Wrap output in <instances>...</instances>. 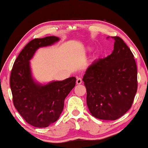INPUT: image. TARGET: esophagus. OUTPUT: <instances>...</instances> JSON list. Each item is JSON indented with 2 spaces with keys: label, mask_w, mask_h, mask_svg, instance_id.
I'll use <instances>...</instances> for the list:
<instances>
[{
  "label": "esophagus",
  "mask_w": 148,
  "mask_h": 148,
  "mask_svg": "<svg viewBox=\"0 0 148 148\" xmlns=\"http://www.w3.org/2000/svg\"><path fill=\"white\" fill-rule=\"evenodd\" d=\"M82 83V78H81V77H78V78H77V80H76V84L77 85H79V84H81Z\"/></svg>",
  "instance_id": "esophagus-1"
}]
</instances>
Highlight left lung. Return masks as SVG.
<instances>
[{
    "instance_id": "8db88e82",
    "label": "left lung",
    "mask_w": 148,
    "mask_h": 148,
    "mask_svg": "<svg viewBox=\"0 0 148 148\" xmlns=\"http://www.w3.org/2000/svg\"><path fill=\"white\" fill-rule=\"evenodd\" d=\"M112 38V53L92 62L83 77L90 113L103 120H116L123 116L131 108L138 87L133 54L121 38Z\"/></svg>"
}]
</instances>
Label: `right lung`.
Instances as JSON below:
<instances>
[{
  "label": "right lung",
  "mask_w": 148,
  "mask_h": 148,
  "mask_svg": "<svg viewBox=\"0 0 148 148\" xmlns=\"http://www.w3.org/2000/svg\"><path fill=\"white\" fill-rule=\"evenodd\" d=\"M59 40L54 36L32 40L20 52L12 69L10 84L14 106L27 123L39 128L48 127L59 119L64 99L76 85L75 77L44 86L32 77L29 61L36 50Z\"/></svg>",
  "instance_id": "right-lung-1"
}]
</instances>
